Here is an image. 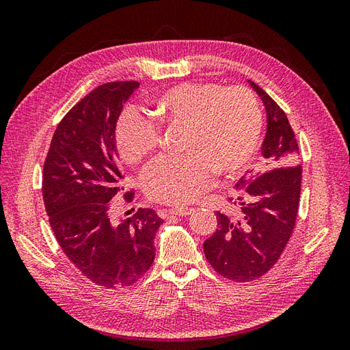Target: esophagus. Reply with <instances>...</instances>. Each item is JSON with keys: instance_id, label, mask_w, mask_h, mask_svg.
Segmentation results:
<instances>
[{"instance_id": "34e87169", "label": "esophagus", "mask_w": 350, "mask_h": 350, "mask_svg": "<svg viewBox=\"0 0 350 350\" xmlns=\"http://www.w3.org/2000/svg\"><path fill=\"white\" fill-rule=\"evenodd\" d=\"M167 211L171 215H176V216H188V215L193 213L194 208H191V207H174V208H169Z\"/></svg>"}]
</instances>
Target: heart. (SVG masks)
<instances>
[{
    "label": "heart",
    "instance_id": "b5f03b06",
    "mask_svg": "<svg viewBox=\"0 0 350 350\" xmlns=\"http://www.w3.org/2000/svg\"><path fill=\"white\" fill-rule=\"evenodd\" d=\"M153 115L166 130L184 129L179 159H159L142 175L147 197L166 204H187L211 185L213 172L235 176L245 171L258 149L262 115L257 98L242 86L179 83L153 100ZM115 140L124 161L140 165L162 142L159 126L135 107L116 122Z\"/></svg>",
    "mask_w": 350,
    "mask_h": 350
}]
</instances>
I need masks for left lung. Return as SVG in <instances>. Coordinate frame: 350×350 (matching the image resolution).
Segmentation results:
<instances>
[{
	"label": "left lung",
	"mask_w": 350,
	"mask_h": 350,
	"mask_svg": "<svg viewBox=\"0 0 350 350\" xmlns=\"http://www.w3.org/2000/svg\"><path fill=\"white\" fill-rule=\"evenodd\" d=\"M251 83L267 112L262 142L264 172L237 183L238 197L229 198L232 215L216 211L217 228L204 241V254L220 276L251 282L264 276L280 258L298 216L302 165L298 143L284 111L256 83Z\"/></svg>",
	"instance_id": "obj_1"
}]
</instances>
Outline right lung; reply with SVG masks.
I'll return each instance as SVG.
<instances>
[{
	"mask_svg": "<svg viewBox=\"0 0 350 350\" xmlns=\"http://www.w3.org/2000/svg\"><path fill=\"white\" fill-rule=\"evenodd\" d=\"M139 81H111L66 113L52 135L42 196L54 235L83 276L108 289L135 283L154 261L163 224L152 208L115 221L112 198L124 191L115 126ZM134 191L124 193L131 201Z\"/></svg>",
	"mask_w": 350,
	"mask_h": 350,
	"instance_id": "obj_1",
	"label": "right lung"
}]
</instances>
